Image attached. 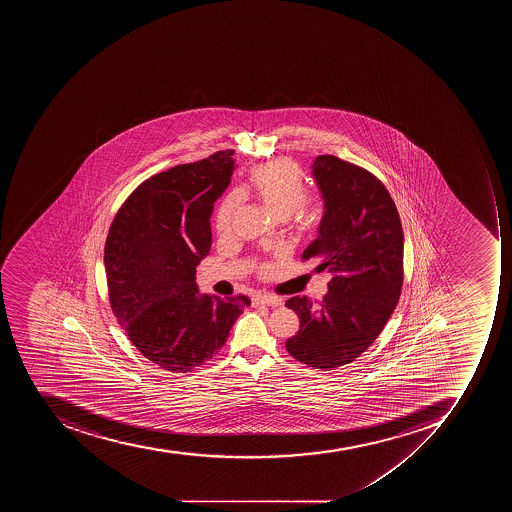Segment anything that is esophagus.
<instances>
[{"label":"esophagus","mask_w":512,"mask_h":512,"mask_svg":"<svg viewBox=\"0 0 512 512\" xmlns=\"http://www.w3.org/2000/svg\"><path fill=\"white\" fill-rule=\"evenodd\" d=\"M254 306H282V299L277 298V296H272V294H258V296H254L253 299Z\"/></svg>","instance_id":"obj_1"}]
</instances>
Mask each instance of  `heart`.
Instances as JSON below:
<instances>
[{
    "mask_svg": "<svg viewBox=\"0 0 512 512\" xmlns=\"http://www.w3.org/2000/svg\"><path fill=\"white\" fill-rule=\"evenodd\" d=\"M251 187L254 194L261 200L275 218L286 219L294 213L296 227L301 230L314 226L317 210L309 208L306 200V184L302 178V171L293 160L278 158L256 166L251 174ZM242 203L240 192H230L216 216V230L219 235H229L232 230L235 213ZM262 274H267L270 266L261 267Z\"/></svg>",
    "mask_w": 512,
    "mask_h": 512,
    "instance_id": "heart-1",
    "label": "heart"
}]
</instances>
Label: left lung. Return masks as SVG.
<instances>
[{
	"mask_svg": "<svg viewBox=\"0 0 512 512\" xmlns=\"http://www.w3.org/2000/svg\"><path fill=\"white\" fill-rule=\"evenodd\" d=\"M312 173L325 213L302 259H317L333 278L320 309L306 296L286 301L301 326L286 339V351L304 365L333 370L367 351L394 312L402 293L403 230L375 174L334 155H318Z\"/></svg>",
	"mask_w": 512,
	"mask_h": 512,
	"instance_id": "obj_1",
	"label": "left lung"
}]
</instances>
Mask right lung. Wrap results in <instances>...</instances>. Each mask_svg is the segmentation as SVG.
I'll return each mask as SVG.
<instances>
[{
    "label": "right lung",
    "mask_w": 512,
    "mask_h": 512,
    "mask_svg": "<svg viewBox=\"0 0 512 512\" xmlns=\"http://www.w3.org/2000/svg\"><path fill=\"white\" fill-rule=\"evenodd\" d=\"M234 150L178 165L126 198L105 240L110 307L129 341L163 370L187 373L226 344L248 296L198 293L213 203L229 187Z\"/></svg>",
    "instance_id": "1"
}]
</instances>
